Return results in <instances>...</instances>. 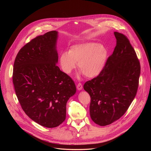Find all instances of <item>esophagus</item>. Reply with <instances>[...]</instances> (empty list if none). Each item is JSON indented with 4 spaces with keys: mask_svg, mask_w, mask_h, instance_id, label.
Returning a JSON list of instances; mask_svg holds the SVG:
<instances>
[{
    "mask_svg": "<svg viewBox=\"0 0 151 151\" xmlns=\"http://www.w3.org/2000/svg\"><path fill=\"white\" fill-rule=\"evenodd\" d=\"M76 87H77V89L78 90H81L82 89V84L81 83H78V84H77V86H76Z\"/></svg>",
    "mask_w": 151,
    "mask_h": 151,
    "instance_id": "esophagus-1",
    "label": "esophagus"
}]
</instances>
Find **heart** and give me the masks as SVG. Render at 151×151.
<instances>
[{
  "mask_svg": "<svg viewBox=\"0 0 151 151\" xmlns=\"http://www.w3.org/2000/svg\"><path fill=\"white\" fill-rule=\"evenodd\" d=\"M107 57L106 48L94 42H87L72 46L69 52H63L60 57L63 71L70 74L76 66L88 78L98 76L103 70Z\"/></svg>",
  "mask_w": 151,
  "mask_h": 151,
  "instance_id": "heart-1",
  "label": "heart"
}]
</instances>
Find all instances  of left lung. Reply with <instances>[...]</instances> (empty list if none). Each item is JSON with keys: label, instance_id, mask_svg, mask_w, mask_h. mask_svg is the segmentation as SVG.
I'll use <instances>...</instances> for the list:
<instances>
[{"label": "left lung", "instance_id": "8db88e82", "mask_svg": "<svg viewBox=\"0 0 151 151\" xmlns=\"http://www.w3.org/2000/svg\"><path fill=\"white\" fill-rule=\"evenodd\" d=\"M114 35L116 45L102 72L83 85L91 97V118L100 126L112 124L126 112L139 87L140 65L136 53L124 35Z\"/></svg>", "mask_w": 151, "mask_h": 151}]
</instances>
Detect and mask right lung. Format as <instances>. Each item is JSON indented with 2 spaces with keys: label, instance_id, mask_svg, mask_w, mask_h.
I'll return each mask as SVG.
<instances>
[{
  "label": "right lung",
  "instance_id": "right-lung-1",
  "mask_svg": "<svg viewBox=\"0 0 151 151\" xmlns=\"http://www.w3.org/2000/svg\"><path fill=\"white\" fill-rule=\"evenodd\" d=\"M57 31L31 40L18 52L12 81L18 100L26 114L47 128L66 119V103L76 91L72 78L57 66Z\"/></svg>",
  "mask_w": 151,
  "mask_h": 151
}]
</instances>
